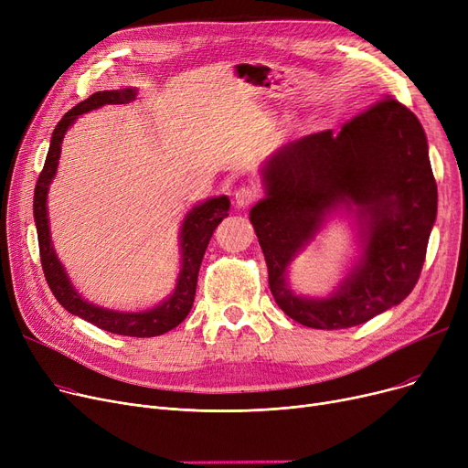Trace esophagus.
Here are the masks:
<instances>
[{
  "mask_svg": "<svg viewBox=\"0 0 468 468\" xmlns=\"http://www.w3.org/2000/svg\"><path fill=\"white\" fill-rule=\"evenodd\" d=\"M260 199V189L254 184H244L235 191V203L240 208H249Z\"/></svg>",
  "mask_w": 468,
  "mask_h": 468,
  "instance_id": "1",
  "label": "esophagus"
}]
</instances>
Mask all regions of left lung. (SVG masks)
<instances>
[{
    "instance_id": "8db88e82",
    "label": "left lung",
    "mask_w": 468,
    "mask_h": 468,
    "mask_svg": "<svg viewBox=\"0 0 468 468\" xmlns=\"http://www.w3.org/2000/svg\"><path fill=\"white\" fill-rule=\"evenodd\" d=\"M267 197L250 210L269 288L293 321L316 330L367 323L399 305L420 281L436 219V180L427 136L397 98L372 104L341 131L286 144L263 168ZM339 204L368 218L365 254L328 301H305L285 286V269Z\"/></svg>"
}]
</instances>
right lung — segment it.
I'll use <instances>...</instances> for the list:
<instances>
[{"mask_svg": "<svg viewBox=\"0 0 468 468\" xmlns=\"http://www.w3.org/2000/svg\"><path fill=\"white\" fill-rule=\"evenodd\" d=\"M134 98H136V92L133 89L94 92L87 98V101L73 106L58 121V125L51 138V145H48V154H47L43 170L39 172V178L36 184L34 218H36V228H37L39 258H41L45 281L48 288H51V292L55 293L58 303L71 314H78L85 318L87 323L102 328L106 332H112L117 335H131V337H154L176 328L191 311V305L195 300V290H197V277H199V267L210 242V237L219 221L229 216L228 197H216V199H210L199 207H195L186 216L184 226H182V269H180L176 290L166 302H163L155 309L142 311V313L108 311L81 300L80 293L71 288L60 261L55 256L51 237H48V219H47V189L57 172L58 157H60V144L68 127L78 119V115L85 112L101 108L104 104H129L131 101H134Z\"/></svg>", "mask_w": 468, "mask_h": 468, "instance_id": "obj_1", "label": "right lung"}]
</instances>
